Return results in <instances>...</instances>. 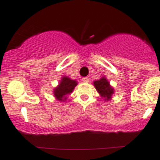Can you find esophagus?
<instances>
[{
    "instance_id": "1",
    "label": "esophagus",
    "mask_w": 160,
    "mask_h": 160,
    "mask_svg": "<svg viewBox=\"0 0 160 160\" xmlns=\"http://www.w3.org/2000/svg\"><path fill=\"white\" fill-rule=\"evenodd\" d=\"M89 80H90V78H89V77H83V78L82 79V80H83V83H88Z\"/></svg>"
}]
</instances>
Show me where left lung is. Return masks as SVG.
<instances>
[{
    "instance_id": "left-lung-1",
    "label": "left lung",
    "mask_w": 160,
    "mask_h": 160,
    "mask_svg": "<svg viewBox=\"0 0 160 160\" xmlns=\"http://www.w3.org/2000/svg\"><path fill=\"white\" fill-rule=\"evenodd\" d=\"M93 85L99 95L104 98V100L109 101L111 99L112 95L114 93V88L110 84V82L105 77H101L98 80H95L93 82Z\"/></svg>"
}]
</instances>
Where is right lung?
I'll return each instance as SVG.
<instances>
[{
  "instance_id": "add662e5",
  "label": "right lung",
  "mask_w": 160,
  "mask_h": 160,
  "mask_svg": "<svg viewBox=\"0 0 160 160\" xmlns=\"http://www.w3.org/2000/svg\"><path fill=\"white\" fill-rule=\"evenodd\" d=\"M78 84L77 80H72L69 77L64 76L58 83V85L53 88V95L55 98L60 102L67 100V95L73 92L76 86Z\"/></svg>"
}]
</instances>
